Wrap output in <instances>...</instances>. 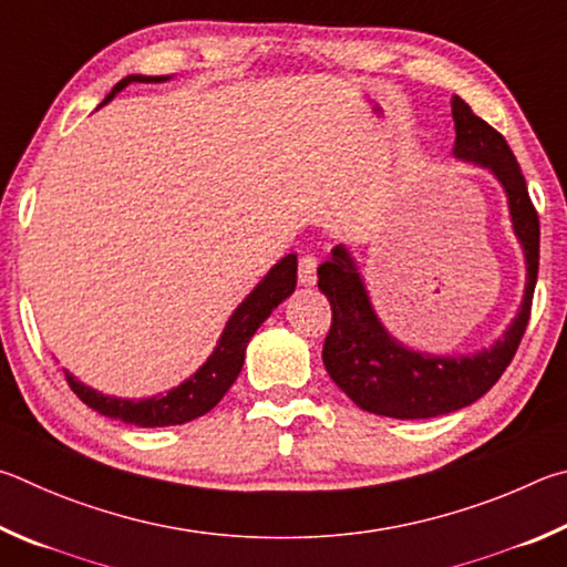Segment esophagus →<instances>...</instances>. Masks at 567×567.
<instances>
[{"instance_id":"obj_1","label":"esophagus","mask_w":567,"mask_h":567,"mask_svg":"<svg viewBox=\"0 0 567 567\" xmlns=\"http://www.w3.org/2000/svg\"><path fill=\"white\" fill-rule=\"evenodd\" d=\"M316 266H319V258L313 254H303L299 258V284L303 286L316 284Z\"/></svg>"}]
</instances>
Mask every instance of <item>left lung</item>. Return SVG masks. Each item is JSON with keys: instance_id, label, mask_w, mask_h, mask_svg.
<instances>
[{"instance_id": "obj_1", "label": "left lung", "mask_w": 567, "mask_h": 567, "mask_svg": "<svg viewBox=\"0 0 567 567\" xmlns=\"http://www.w3.org/2000/svg\"><path fill=\"white\" fill-rule=\"evenodd\" d=\"M455 122L453 154L488 166L508 194L513 228L518 234L528 284L518 319L503 341L475 355H425L395 343L365 296L359 268L343 246L319 266V289L331 303V329L323 341V365L333 383L363 411L389 419H433L478 401L508 369L530 321L540 258V221L530 202L520 164L501 132L473 114L461 96L451 99Z\"/></svg>"}]
</instances>
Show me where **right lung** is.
<instances>
[{
	"label": "right lung",
	"mask_w": 567,
	"mask_h": 567,
	"mask_svg": "<svg viewBox=\"0 0 567 567\" xmlns=\"http://www.w3.org/2000/svg\"><path fill=\"white\" fill-rule=\"evenodd\" d=\"M164 79L166 76H126L109 92L104 104L112 102V96L116 92H122V89L132 82H164ZM296 271H299L296 254L284 256L281 261L268 271L264 281L246 296V301L238 306L231 319H228L221 333V341H218L212 359H208L192 379L184 381L178 389L168 391L166 395H156V399L144 401L112 399V395L92 391L89 385L79 383L72 373L64 371L69 389H72L79 395V401L86 403L89 409L109 415V419L138 425V429H162V425H178L198 419V415L212 411L214 405L224 399V393L231 389L236 375L241 373L246 346L251 341V336L256 333L258 326L271 316L276 306L281 303L286 296L293 293Z\"/></svg>",
	"instance_id": "right-lung-1"
}]
</instances>
